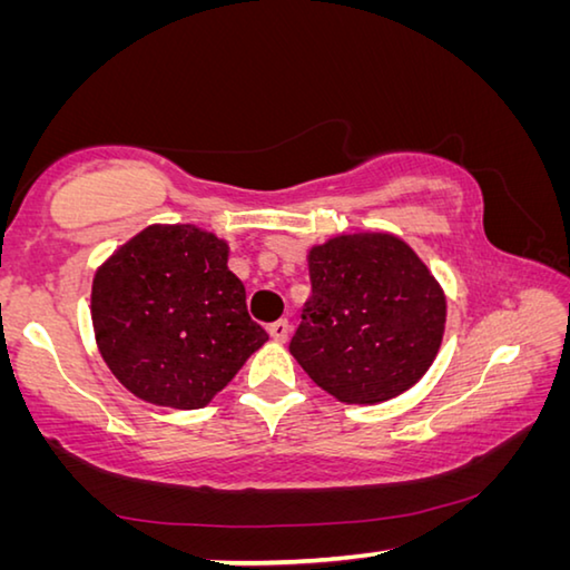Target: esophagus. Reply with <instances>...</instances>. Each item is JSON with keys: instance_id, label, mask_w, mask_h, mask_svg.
<instances>
[{"instance_id": "esophagus-1", "label": "esophagus", "mask_w": 570, "mask_h": 570, "mask_svg": "<svg viewBox=\"0 0 570 570\" xmlns=\"http://www.w3.org/2000/svg\"><path fill=\"white\" fill-rule=\"evenodd\" d=\"M268 334H272L274 342H286L288 340V322L278 320L272 326H268Z\"/></svg>"}]
</instances>
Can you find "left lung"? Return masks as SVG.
Wrapping results in <instances>:
<instances>
[{
  "label": "left lung",
  "mask_w": 570,
  "mask_h": 570,
  "mask_svg": "<svg viewBox=\"0 0 570 570\" xmlns=\"http://www.w3.org/2000/svg\"><path fill=\"white\" fill-rule=\"evenodd\" d=\"M312 296L288 352L324 392L377 404L422 380L445 334V292L400 236L342 234L308 250Z\"/></svg>",
  "instance_id": "1"
}]
</instances>
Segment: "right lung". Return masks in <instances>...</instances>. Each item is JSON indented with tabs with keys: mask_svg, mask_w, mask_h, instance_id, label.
<instances>
[{
	"mask_svg": "<svg viewBox=\"0 0 570 570\" xmlns=\"http://www.w3.org/2000/svg\"><path fill=\"white\" fill-rule=\"evenodd\" d=\"M90 304L105 364L158 407H206L268 340L228 272V244L193 224L122 244L95 274Z\"/></svg>",
	"mask_w": 570,
	"mask_h": 570,
	"instance_id": "add662e5",
	"label": "right lung"
}]
</instances>
